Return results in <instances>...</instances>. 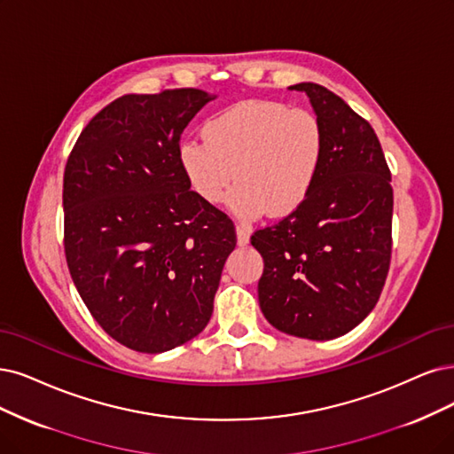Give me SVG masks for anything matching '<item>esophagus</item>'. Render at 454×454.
<instances>
[{
    "instance_id": "esophagus-1",
    "label": "esophagus",
    "mask_w": 454,
    "mask_h": 454,
    "mask_svg": "<svg viewBox=\"0 0 454 454\" xmlns=\"http://www.w3.org/2000/svg\"><path fill=\"white\" fill-rule=\"evenodd\" d=\"M236 233H238V245L239 247H245L250 239V233H248V228L245 226H236Z\"/></svg>"
}]
</instances>
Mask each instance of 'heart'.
<instances>
[{"label": "heart", "mask_w": 454, "mask_h": 454, "mask_svg": "<svg viewBox=\"0 0 454 454\" xmlns=\"http://www.w3.org/2000/svg\"><path fill=\"white\" fill-rule=\"evenodd\" d=\"M204 142L181 140L177 162L189 189L216 206L236 177L226 206L241 221L267 209L288 215L312 192L325 155L317 117L277 100H241L201 127Z\"/></svg>", "instance_id": "obj_1"}]
</instances>
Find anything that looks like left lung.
Returning a JSON list of instances; mask_svg holds the SVG:
<instances>
[{"mask_svg": "<svg viewBox=\"0 0 454 454\" xmlns=\"http://www.w3.org/2000/svg\"><path fill=\"white\" fill-rule=\"evenodd\" d=\"M303 91L325 132L320 176L303 206L250 243L263 258L260 309L275 329L331 340L376 307L391 262V172L371 123L324 86Z\"/></svg>", "mask_w": 454, "mask_h": 454, "instance_id": "obj_1", "label": "left lung"}]
</instances>
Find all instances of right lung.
Instances as JSON below:
<instances>
[{
  "mask_svg": "<svg viewBox=\"0 0 454 454\" xmlns=\"http://www.w3.org/2000/svg\"><path fill=\"white\" fill-rule=\"evenodd\" d=\"M215 95H123L78 137L63 176L65 256L95 322L114 340L162 354L206 329L226 258L230 218L201 201L179 138Z\"/></svg>",
  "mask_w": 454,
  "mask_h": 454,
  "instance_id": "add662e5",
  "label": "right lung"
}]
</instances>
